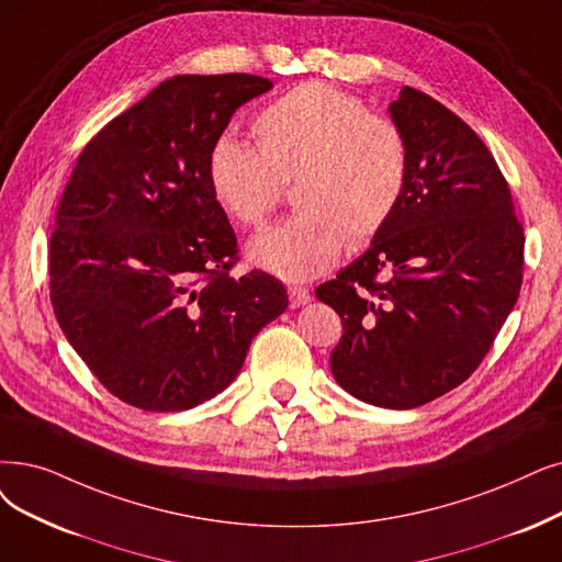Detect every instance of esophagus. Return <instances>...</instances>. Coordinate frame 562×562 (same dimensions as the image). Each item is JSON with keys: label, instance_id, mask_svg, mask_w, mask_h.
Instances as JSON below:
<instances>
[{"label": "esophagus", "instance_id": "esophagus-1", "mask_svg": "<svg viewBox=\"0 0 562 562\" xmlns=\"http://www.w3.org/2000/svg\"><path fill=\"white\" fill-rule=\"evenodd\" d=\"M288 297H290V306H293V308H300V306L311 302V293H308L306 288H302V285H290L288 288Z\"/></svg>", "mask_w": 562, "mask_h": 562}]
</instances>
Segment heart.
I'll list each match as a JSON object with an SVG mask.
<instances>
[{"mask_svg":"<svg viewBox=\"0 0 562 562\" xmlns=\"http://www.w3.org/2000/svg\"><path fill=\"white\" fill-rule=\"evenodd\" d=\"M256 147L221 136L207 156V182L237 226L260 228L285 187L295 212L249 244V260L285 281L316 279L352 246L373 239L408 187L403 131L327 82H304L254 120Z\"/></svg>","mask_w":562,"mask_h":562,"instance_id":"1","label":"heart"}]
</instances>
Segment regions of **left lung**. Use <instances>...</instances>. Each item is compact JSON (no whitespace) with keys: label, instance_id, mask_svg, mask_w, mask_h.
<instances>
[{"label":"left lung","instance_id":"8db88e82","mask_svg":"<svg viewBox=\"0 0 562 562\" xmlns=\"http://www.w3.org/2000/svg\"><path fill=\"white\" fill-rule=\"evenodd\" d=\"M408 187L371 249L316 288L341 316L331 373L371 406H424L475 373L519 300L524 226L496 159L413 87L390 105Z\"/></svg>","mask_w":562,"mask_h":562}]
</instances>
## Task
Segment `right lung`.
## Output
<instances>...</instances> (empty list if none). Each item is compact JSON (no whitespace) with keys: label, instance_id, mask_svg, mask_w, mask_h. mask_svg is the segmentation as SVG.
I'll list each match as a JSON object with an SVG mask.
<instances>
[{"label":"right lung","instance_id":"add662e5","mask_svg":"<svg viewBox=\"0 0 562 562\" xmlns=\"http://www.w3.org/2000/svg\"><path fill=\"white\" fill-rule=\"evenodd\" d=\"M249 74L175 76L108 122L64 187L48 249L55 318L99 383L149 413L195 408L237 378L288 306L272 274L233 277L237 237L207 182Z\"/></svg>","mask_w":562,"mask_h":562}]
</instances>
